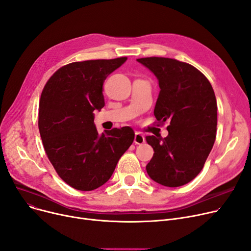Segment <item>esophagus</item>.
<instances>
[{
  "instance_id": "esophagus-1",
  "label": "esophagus",
  "mask_w": 251,
  "mask_h": 251,
  "mask_svg": "<svg viewBox=\"0 0 251 251\" xmlns=\"http://www.w3.org/2000/svg\"><path fill=\"white\" fill-rule=\"evenodd\" d=\"M144 141H146V138H144V136L141 133L136 132L135 136H134V143L135 144H142V143H144Z\"/></svg>"
}]
</instances>
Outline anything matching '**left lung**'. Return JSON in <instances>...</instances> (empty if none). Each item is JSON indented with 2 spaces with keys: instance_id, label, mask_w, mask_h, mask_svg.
I'll return each instance as SVG.
<instances>
[{
  "instance_id": "left-lung-1",
  "label": "left lung",
  "mask_w": 251,
  "mask_h": 251,
  "mask_svg": "<svg viewBox=\"0 0 251 251\" xmlns=\"http://www.w3.org/2000/svg\"><path fill=\"white\" fill-rule=\"evenodd\" d=\"M137 62L159 81L153 114L170 121L168 136H147L153 156L149 176L167 187L187 184L200 174L212 151L217 132V100L207 78L193 66L169 58H141Z\"/></svg>"
}]
</instances>
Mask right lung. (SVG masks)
<instances>
[{"mask_svg": "<svg viewBox=\"0 0 251 251\" xmlns=\"http://www.w3.org/2000/svg\"><path fill=\"white\" fill-rule=\"evenodd\" d=\"M126 60L68 64L52 74L42 92L38 129L45 151L62 180L77 190L103 185L134 140L132 128L100 134L94 123V111L104 105L105 78Z\"/></svg>", "mask_w": 251, "mask_h": 251, "instance_id": "add662e5", "label": "right lung"}]
</instances>
